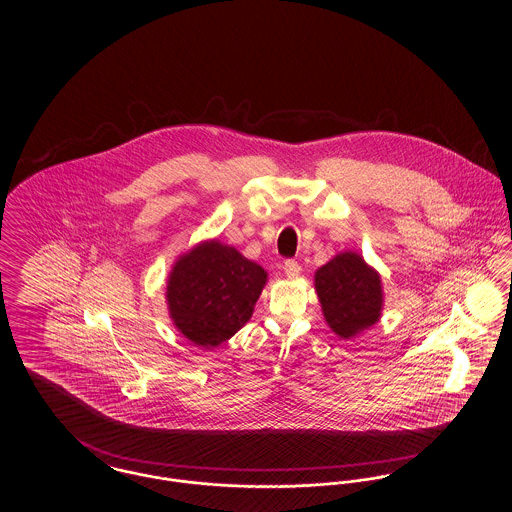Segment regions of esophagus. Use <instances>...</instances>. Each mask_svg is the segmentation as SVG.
<instances>
[{
	"mask_svg": "<svg viewBox=\"0 0 512 512\" xmlns=\"http://www.w3.org/2000/svg\"><path fill=\"white\" fill-rule=\"evenodd\" d=\"M284 272H286V276H288V278H297V276L301 274V267H299V263H297V261L290 259V261H286V263H284Z\"/></svg>",
	"mask_w": 512,
	"mask_h": 512,
	"instance_id": "esophagus-1",
	"label": "esophagus"
}]
</instances>
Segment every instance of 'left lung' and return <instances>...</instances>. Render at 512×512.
<instances>
[{
	"label": "left lung",
	"instance_id": "8db88e82",
	"mask_svg": "<svg viewBox=\"0 0 512 512\" xmlns=\"http://www.w3.org/2000/svg\"><path fill=\"white\" fill-rule=\"evenodd\" d=\"M315 290L326 324L343 340L363 334L382 317L380 272L355 251H341L318 268Z\"/></svg>",
	"mask_w": 512,
	"mask_h": 512
}]
</instances>
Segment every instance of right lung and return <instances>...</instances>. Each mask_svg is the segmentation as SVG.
Instances as JSON below:
<instances>
[{
	"mask_svg": "<svg viewBox=\"0 0 512 512\" xmlns=\"http://www.w3.org/2000/svg\"><path fill=\"white\" fill-rule=\"evenodd\" d=\"M267 270L217 238L182 253L167 278V307L174 328L197 347L230 340L253 315Z\"/></svg>",
	"mask_w": 512,
	"mask_h": 512,
	"instance_id": "add662e5",
	"label": "right lung"
}]
</instances>
